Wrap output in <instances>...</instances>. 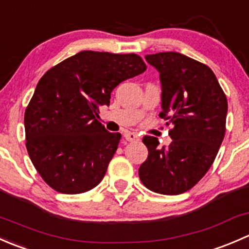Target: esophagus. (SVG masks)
<instances>
[{
    "label": "esophagus",
    "mask_w": 249,
    "mask_h": 249,
    "mask_svg": "<svg viewBox=\"0 0 249 249\" xmlns=\"http://www.w3.org/2000/svg\"><path fill=\"white\" fill-rule=\"evenodd\" d=\"M124 137L126 139V141H129V142H139L141 140L136 134H134V132H125Z\"/></svg>",
    "instance_id": "obj_1"
}]
</instances>
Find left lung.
<instances>
[{"label": "left lung", "instance_id": "left-lung-1", "mask_svg": "<svg viewBox=\"0 0 249 249\" xmlns=\"http://www.w3.org/2000/svg\"><path fill=\"white\" fill-rule=\"evenodd\" d=\"M159 72L160 118L171 125L167 148L143 137L148 158L140 166L141 182L152 192L178 195L192 189L210 170L225 135L228 101L212 70L176 52L145 55Z\"/></svg>", "mask_w": 249, "mask_h": 249}]
</instances>
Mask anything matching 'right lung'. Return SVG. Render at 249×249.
<instances>
[{"label":"right lung","instance_id":"right-lung-1","mask_svg":"<svg viewBox=\"0 0 249 249\" xmlns=\"http://www.w3.org/2000/svg\"><path fill=\"white\" fill-rule=\"evenodd\" d=\"M147 66L136 54L77 53L39 79L25 110L30 159L49 187L80 194L104 178L122 135L96 119L110 92Z\"/></svg>","mask_w":249,"mask_h":249}]
</instances>
